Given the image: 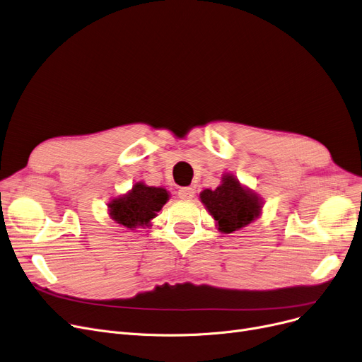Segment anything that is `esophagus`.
<instances>
[{"label":"esophagus","instance_id":"1","mask_svg":"<svg viewBox=\"0 0 362 362\" xmlns=\"http://www.w3.org/2000/svg\"><path fill=\"white\" fill-rule=\"evenodd\" d=\"M194 188L193 187H182L178 190V197L182 200H192L194 197Z\"/></svg>","mask_w":362,"mask_h":362}]
</instances>
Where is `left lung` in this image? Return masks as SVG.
Segmentation results:
<instances>
[{"label":"left lung","mask_w":362,"mask_h":362,"mask_svg":"<svg viewBox=\"0 0 362 362\" xmlns=\"http://www.w3.org/2000/svg\"><path fill=\"white\" fill-rule=\"evenodd\" d=\"M200 200L218 222V230L227 234L246 227L259 216L262 208L257 196L230 174L222 178V184L215 190H203Z\"/></svg>","instance_id":"1"}]
</instances>
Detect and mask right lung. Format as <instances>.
Here are the masks:
<instances>
[{
	"mask_svg": "<svg viewBox=\"0 0 362 362\" xmlns=\"http://www.w3.org/2000/svg\"><path fill=\"white\" fill-rule=\"evenodd\" d=\"M168 200L169 194L165 188L136 182L128 194L109 203V212L112 219L127 228L147 227L150 219L156 216V212L163 208Z\"/></svg>",
	"mask_w": 362,
	"mask_h": 362,
	"instance_id": "obj_1",
	"label": "right lung"
}]
</instances>
